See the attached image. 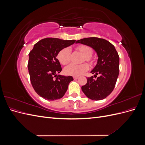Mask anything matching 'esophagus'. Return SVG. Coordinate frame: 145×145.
Returning a JSON list of instances; mask_svg holds the SVG:
<instances>
[{
	"instance_id": "esophagus-1",
	"label": "esophagus",
	"mask_w": 145,
	"mask_h": 145,
	"mask_svg": "<svg viewBox=\"0 0 145 145\" xmlns=\"http://www.w3.org/2000/svg\"><path fill=\"white\" fill-rule=\"evenodd\" d=\"M73 78H74V80H77V78H78V77H74Z\"/></svg>"
}]
</instances>
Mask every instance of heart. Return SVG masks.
Returning a JSON list of instances; mask_svg holds the SVG:
<instances>
[{
	"instance_id": "1",
	"label": "heart",
	"mask_w": 145,
	"mask_h": 145,
	"mask_svg": "<svg viewBox=\"0 0 145 145\" xmlns=\"http://www.w3.org/2000/svg\"><path fill=\"white\" fill-rule=\"evenodd\" d=\"M75 51L80 52L83 56L81 59V62H86L90 65H93L95 60L92 56L93 49L86 45H80L75 48ZM57 58L61 64L66 65L71 60V51L68 48H63L61 49L57 55ZM88 69V66L85 63L80 65L71 64L64 69V73L67 76H78L86 72Z\"/></svg>"
}]
</instances>
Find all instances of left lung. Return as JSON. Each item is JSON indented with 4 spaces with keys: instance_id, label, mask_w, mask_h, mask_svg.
<instances>
[{
    "instance_id": "8db88e82",
    "label": "left lung",
    "mask_w": 145,
    "mask_h": 145,
    "mask_svg": "<svg viewBox=\"0 0 145 145\" xmlns=\"http://www.w3.org/2000/svg\"><path fill=\"white\" fill-rule=\"evenodd\" d=\"M93 48L98 56L97 63L91 71L94 77L87 78V83L82 86V90L87 97L94 100L106 98L114 89L119 74V56L112 43L98 37L84 38L76 41Z\"/></svg>"
}]
</instances>
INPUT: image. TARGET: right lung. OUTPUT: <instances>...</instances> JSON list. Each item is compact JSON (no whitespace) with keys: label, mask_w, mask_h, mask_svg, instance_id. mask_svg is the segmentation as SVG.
I'll use <instances>...</instances> for the list:
<instances>
[{"label":"right lung","mask_w":145,"mask_h":145,"mask_svg":"<svg viewBox=\"0 0 145 145\" xmlns=\"http://www.w3.org/2000/svg\"><path fill=\"white\" fill-rule=\"evenodd\" d=\"M75 42V40L45 38L37 42L29 52L28 68L30 81L37 94L45 100L62 98L69 83L73 80L72 76L57 75L62 71V67L56 57L61 49Z\"/></svg>","instance_id":"obj_1"}]
</instances>
